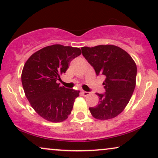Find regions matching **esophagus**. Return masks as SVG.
I'll use <instances>...</instances> for the list:
<instances>
[{"mask_svg":"<svg viewBox=\"0 0 158 158\" xmlns=\"http://www.w3.org/2000/svg\"><path fill=\"white\" fill-rule=\"evenodd\" d=\"M81 94H82V95L84 96V97H87V96H89V94H90L89 92L85 91H81Z\"/></svg>","mask_w":158,"mask_h":158,"instance_id":"esophagus-1","label":"esophagus"}]
</instances>
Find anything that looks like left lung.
<instances>
[{
    "label": "left lung",
    "instance_id": "obj_1",
    "mask_svg": "<svg viewBox=\"0 0 158 158\" xmlns=\"http://www.w3.org/2000/svg\"><path fill=\"white\" fill-rule=\"evenodd\" d=\"M82 54L94 67L97 75L106 77L103 83L106 92L98 94L99 104L89 107L98 120L115 118L123 111L136 86L137 68L126 51L113 45L82 47Z\"/></svg>",
    "mask_w": 158,
    "mask_h": 158
}]
</instances>
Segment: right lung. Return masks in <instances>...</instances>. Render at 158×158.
I'll use <instances>...</instances> for the list:
<instances>
[{
    "label": "right lung",
    "instance_id": "add662e5",
    "mask_svg": "<svg viewBox=\"0 0 158 158\" xmlns=\"http://www.w3.org/2000/svg\"><path fill=\"white\" fill-rule=\"evenodd\" d=\"M81 54L79 48L55 44L34 53L24 64L22 73L24 94L35 111L45 120L62 122L70 114L80 91L60 86L56 81L69 62Z\"/></svg>",
    "mask_w": 158,
    "mask_h": 158
}]
</instances>
